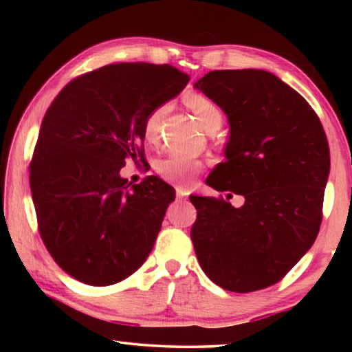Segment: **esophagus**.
Here are the masks:
<instances>
[{
    "instance_id": "34e87169",
    "label": "esophagus",
    "mask_w": 352,
    "mask_h": 352,
    "mask_svg": "<svg viewBox=\"0 0 352 352\" xmlns=\"http://www.w3.org/2000/svg\"><path fill=\"white\" fill-rule=\"evenodd\" d=\"M177 200H186V190L177 188Z\"/></svg>"
}]
</instances>
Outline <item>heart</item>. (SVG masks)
<instances>
[{
  "label": "heart",
  "mask_w": 352,
  "mask_h": 352,
  "mask_svg": "<svg viewBox=\"0 0 352 352\" xmlns=\"http://www.w3.org/2000/svg\"><path fill=\"white\" fill-rule=\"evenodd\" d=\"M186 104L206 130L222 124V110L210 98L201 96V94H192L186 99ZM166 113H168V104H160L144 119L142 132H144V138L148 144H157L160 141ZM201 166H204L201 162L189 157V155L172 153L157 164V170L166 182L178 184V186H190L201 170Z\"/></svg>",
  "instance_id": "heart-1"
}]
</instances>
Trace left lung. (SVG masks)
I'll return each mask as SVG.
<instances>
[{
  "instance_id": "1",
  "label": "left lung",
  "mask_w": 352,
  "mask_h": 352,
  "mask_svg": "<svg viewBox=\"0 0 352 352\" xmlns=\"http://www.w3.org/2000/svg\"><path fill=\"white\" fill-rule=\"evenodd\" d=\"M195 88L230 122L226 162L206 182L245 197L234 208L223 197L190 195L197 210L190 228L195 254L206 276L225 290L270 287L320 231L331 164L323 126L307 100L269 71H211Z\"/></svg>"
}]
</instances>
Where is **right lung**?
I'll list each match as a JSON object with an SVG mask.
<instances>
[{
  "instance_id": "1",
  "label": "right lung",
  "mask_w": 352,
  "mask_h": 352,
  "mask_svg": "<svg viewBox=\"0 0 352 352\" xmlns=\"http://www.w3.org/2000/svg\"><path fill=\"white\" fill-rule=\"evenodd\" d=\"M188 82L170 65L113 63L67 83L46 110L29 183L41 241L77 281L116 284L152 252L175 190L153 175L130 186L119 170L144 162V119Z\"/></svg>"
}]
</instances>
